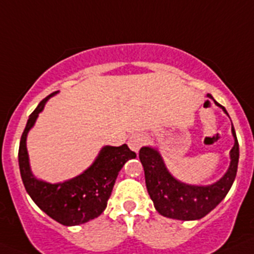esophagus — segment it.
<instances>
[{
	"label": "esophagus",
	"instance_id": "1",
	"mask_svg": "<svg viewBox=\"0 0 254 254\" xmlns=\"http://www.w3.org/2000/svg\"><path fill=\"white\" fill-rule=\"evenodd\" d=\"M145 141H146V138H145V136H143V134L134 133L128 138V142L127 143H128L129 149H131L132 151L137 152L138 150H140V147L143 145V142H145Z\"/></svg>",
	"mask_w": 254,
	"mask_h": 254
}]
</instances>
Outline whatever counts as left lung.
I'll list each match as a JSON object with an SVG mask.
<instances>
[{"label":"left lung","instance_id":"left-lung-1","mask_svg":"<svg viewBox=\"0 0 254 254\" xmlns=\"http://www.w3.org/2000/svg\"><path fill=\"white\" fill-rule=\"evenodd\" d=\"M208 98L214 99L210 94ZM215 102V100H214ZM226 114L225 108L215 102ZM234 146L230 150V165L221 179L210 186H190L177 181L168 172L161 155L156 149L141 147L138 158L145 170L146 188L159 214L177 220H198L219 205L233 186L238 170L239 143L232 125Z\"/></svg>","mask_w":254,"mask_h":254}]
</instances>
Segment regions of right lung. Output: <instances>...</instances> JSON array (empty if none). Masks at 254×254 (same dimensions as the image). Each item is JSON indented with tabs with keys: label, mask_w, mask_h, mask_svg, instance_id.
I'll return each mask as SVG.
<instances>
[{
	"label": "right lung",
	"mask_w": 254,
	"mask_h": 254,
	"mask_svg": "<svg viewBox=\"0 0 254 254\" xmlns=\"http://www.w3.org/2000/svg\"><path fill=\"white\" fill-rule=\"evenodd\" d=\"M57 93L44 98L29 116L20 140L19 167L24 187L38 207L57 223L73 226L95 219L105 210L118 173L126 161L136 158V152L126 143L118 147L104 146L90 167L75 178L56 185L35 178L29 165L26 136L47 100Z\"/></svg>",
	"instance_id": "right-lung-1"
}]
</instances>
